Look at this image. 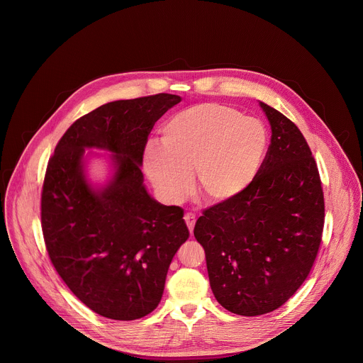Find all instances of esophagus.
Masks as SVG:
<instances>
[{
  "mask_svg": "<svg viewBox=\"0 0 363 363\" xmlns=\"http://www.w3.org/2000/svg\"><path fill=\"white\" fill-rule=\"evenodd\" d=\"M184 220H185V223H186V225H188L189 233L192 234V231H194V225H195V221H196L195 216H194L192 213H186V214H185V217H184Z\"/></svg>",
  "mask_w": 363,
  "mask_h": 363,
  "instance_id": "esophagus-1",
  "label": "esophagus"
}]
</instances>
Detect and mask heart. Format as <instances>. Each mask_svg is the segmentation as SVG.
I'll return each mask as SVG.
<instances>
[{
	"label": "heart",
	"instance_id": "obj_1",
	"mask_svg": "<svg viewBox=\"0 0 363 363\" xmlns=\"http://www.w3.org/2000/svg\"><path fill=\"white\" fill-rule=\"evenodd\" d=\"M161 146L150 143L143 168L164 198L179 202L192 189L211 203L240 196L260 169L267 132L254 118L220 103H201L172 115L161 128Z\"/></svg>",
	"mask_w": 363,
	"mask_h": 363
}]
</instances>
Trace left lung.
<instances>
[{"label": "left lung", "instance_id": "obj_1", "mask_svg": "<svg viewBox=\"0 0 363 363\" xmlns=\"http://www.w3.org/2000/svg\"><path fill=\"white\" fill-rule=\"evenodd\" d=\"M260 106L272 126L260 169L240 196L203 210L194 228L217 301L240 316L270 313L297 291L325 225L322 181L303 133L274 108Z\"/></svg>", "mask_w": 363, "mask_h": 363}]
</instances>
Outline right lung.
I'll return each mask as SVG.
<instances>
[{
  "mask_svg": "<svg viewBox=\"0 0 363 363\" xmlns=\"http://www.w3.org/2000/svg\"><path fill=\"white\" fill-rule=\"evenodd\" d=\"M179 101L158 93L106 103L66 130L47 164L41 230L48 257L103 318L135 320L157 308L172 258L189 237L184 210L150 198L140 171L155 122ZM84 147L116 153V175L100 191L84 178Z\"/></svg>",
  "mask_w": 363,
  "mask_h": 363,
  "instance_id": "obj_1",
  "label": "right lung"
}]
</instances>
